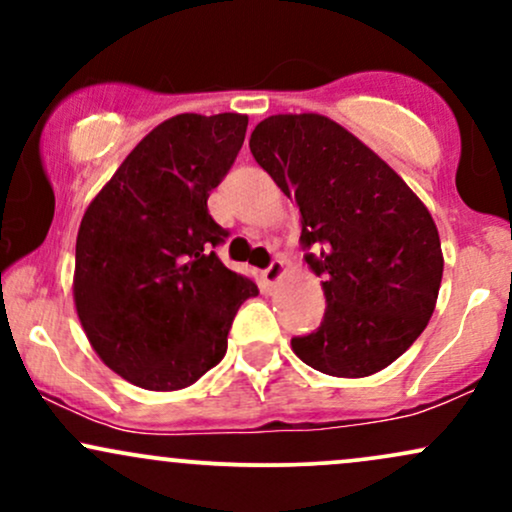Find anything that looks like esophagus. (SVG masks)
Segmentation results:
<instances>
[{
    "label": "esophagus",
    "mask_w": 512,
    "mask_h": 512,
    "mask_svg": "<svg viewBox=\"0 0 512 512\" xmlns=\"http://www.w3.org/2000/svg\"><path fill=\"white\" fill-rule=\"evenodd\" d=\"M284 274H286L284 262H281V260H274V262L269 264V267L264 269V272H262V279H264V284L272 286V289H274V286L279 284L281 279H284Z\"/></svg>",
    "instance_id": "1"
}]
</instances>
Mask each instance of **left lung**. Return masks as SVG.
<instances>
[{
  "label": "left lung",
  "instance_id": "obj_1",
  "mask_svg": "<svg viewBox=\"0 0 512 512\" xmlns=\"http://www.w3.org/2000/svg\"><path fill=\"white\" fill-rule=\"evenodd\" d=\"M255 161L303 219L305 255L327 308L293 354L334 378L397 361L436 310L443 250L426 204L349 129L317 113L272 115L250 137Z\"/></svg>",
  "mask_w": 512,
  "mask_h": 512
}]
</instances>
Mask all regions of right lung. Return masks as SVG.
I'll return each instance as SVG.
<instances>
[{"mask_svg":"<svg viewBox=\"0 0 512 512\" xmlns=\"http://www.w3.org/2000/svg\"><path fill=\"white\" fill-rule=\"evenodd\" d=\"M248 115L182 113L129 151L76 236L74 305L98 358L151 392L195 385L226 354L257 284L216 257L207 199L243 146Z\"/></svg>","mask_w":512,"mask_h":512,"instance_id":"add662e5","label":"right lung"}]
</instances>
